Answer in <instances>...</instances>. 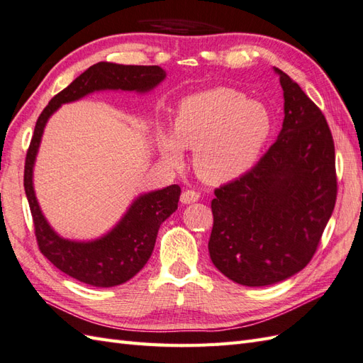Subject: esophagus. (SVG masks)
<instances>
[{
    "label": "esophagus",
    "mask_w": 363,
    "mask_h": 363,
    "mask_svg": "<svg viewBox=\"0 0 363 363\" xmlns=\"http://www.w3.org/2000/svg\"><path fill=\"white\" fill-rule=\"evenodd\" d=\"M199 199H200L199 192L192 191V189H186V191H183L182 197H180L182 203H184V205H189V203H196Z\"/></svg>",
    "instance_id": "esophagus-1"
}]
</instances>
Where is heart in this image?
I'll list each match as a JSON object with an SVG mask.
<instances>
[{
    "instance_id": "heart-1",
    "label": "heart",
    "mask_w": 363,
    "mask_h": 363,
    "mask_svg": "<svg viewBox=\"0 0 363 363\" xmlns=\"http://www.w3.org/2000/svg\"><path fill=\"white\" fill-rule=\"evenodd\" d=\"M269 132L271 118L263 104L245 100L228 87H217L182 101L172 135L158 137V147L171 167L182 164V149H191L200 179L222 184L251 169Z\"/></svg>"
}]
</instances>
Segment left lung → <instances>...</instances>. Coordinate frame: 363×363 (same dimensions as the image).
Wrapping results in <instances>:
<instances>
[{
	"label": "left lung",
	"instance_id": "8db88e82",
	"mask_svg": "<svg viewBox=\"0 0 363 363\" xmlns=\"http://www.w3.org/2000/svg\"><path fill=\"white\" fill-rule=\"evenodd\" d=\"M285 118L251 171L214 191L208 250L228 279L267 286L302 271L319 246L337 197L334 141L322 111L285 72Z\"/></svg>",
	"mask_w": 363,
	"mask_h": 363
}]
</instances>
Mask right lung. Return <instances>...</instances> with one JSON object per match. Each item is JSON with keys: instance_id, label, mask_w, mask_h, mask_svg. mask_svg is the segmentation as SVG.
Instances as JSON below:
<instances>
[{"instance_id": "obj_1", "label": "right lung", "mask_w": 363, "mask_h": 363, "mask_svg": "<svg viewBox=\"0 0 363 363\" xmlns=\"http://www.w3.org/2000/svg\"><path fill=\"white\" fill-rule=\"evenodd\" d=\"M166 78L160 66H125L96 63L77 77L44 108L35 125L24 166V191L28 197L38 248L60 271L83 284L111 288L125 284L145 267L155 246L158 228L179 206L180 186L141 194L108 234L89 242L63 238L43 216L33 189V166L46 123L61 104L77 101L96 91H152Z\"/></svg>"}]
</instances>
